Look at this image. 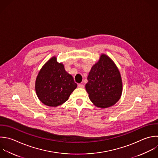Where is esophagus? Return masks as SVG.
Instances as JSON below:
<instances>
[{"label":"esophagus","instance_id":"1","mask_svg":"<svg viewBox=\"0 0 158 158\" xmlns=\"http://www.w3.org/2000/svg\"><path fill=\"white\" fill-rule=\"evenodd\" d=\"M84 85L83 84H81V83H80V84H78V88H84Z\"/></svg>","mask_w":158,"mask_h":158}]
</instances>
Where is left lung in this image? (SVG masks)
I'll use <instances>...</instances> for the list:
<instances>
[{
    "label": "left lung",
    "mask_w": 158,
    "mask_h": 158,
    "mask_svg": "<svg viewBox=\"0 0 158 158\" xmlns=\"http://www.w3.org/2000/svg\"><path fill=\"white\" fill-rule=\"evenodd\" d=\"M85 88L91 101L98 107L107 108L120 98L122 81L120 72L112 60L101 54L91 68Z\"/></svg>",
    "instance_id": "8db88e82"
}]
</instances>
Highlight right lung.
I'll list each match as a JSON object with an SVG mask.
<instances>
[{
	"label": "right lung",
	"mask_w": 158,
	"mask_h": 158,
	"mask_svg": "<svg viewBox=\"0 0 158 158\" xmlns=\"http://www.w3.org/2000/svg\"><path fill=\"white\" fill-rule=\"evenodd\" d=\"M77 85L62 63L54 56L41 68L35 82V90L39 99L50 107L59 106L69 99Z\"/></svg>",
	"instance_id": "right-lung-1"
}]
</instances>
